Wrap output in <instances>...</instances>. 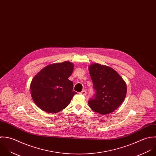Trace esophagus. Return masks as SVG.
<instances>
[{"label":"esophagus","mask_w":156,"mask_h":156,"mask_svg":"<svg viewBox=\"0 0 156 156\" xmlns=\"http://www.w3.org/2000/svg\"><path fill=\"white\" fill-rule=\"evenodd\" d=\"M80 94H82V95H83V96H86V95H87V91H86L85 90H83V91H82L80 93Z\"/></svg>","instance_id":"34e87169"}]
</instances>
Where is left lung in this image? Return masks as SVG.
<instances>
[{
    "mask_svg": "<svg viewBox=\"0 0 156 156\" xmlns=\"http://www.w3.org/2000/svg\"><path fill=\"white\" fill-rule=\"evenodd\" d=\"M88 69L96 91L95 98L88 102L89 106L101 114L114 112L125 99L127 87L125 80L117 71L106 65L93 63Z\"/></svg>",
    "mask_w": 156,
    "mask_h": 156,
    "instance_id": "left-lung-1",
    "label": "left lung"
}]
</instances>
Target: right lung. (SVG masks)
I'll return each instance as SVG.
<instances>
[{
  "label": "right lung",
  "instance_id": "obj_1",
  "mask_svg": "<svg viewBox=\"0 0 156 156\" xmlns=\"http://www.w3.org/2000/svg\"><path fill=\"white\" fill-rule=\"evenodd\" d=\"M74 64L68 61L48 65L32 79L30 93L34 102L42 110L57 113L65 108L73 97V82L68 79Z\"/></svg>",
  "mask_w": 156,
  "mask_h": 156
}]
</instances>
